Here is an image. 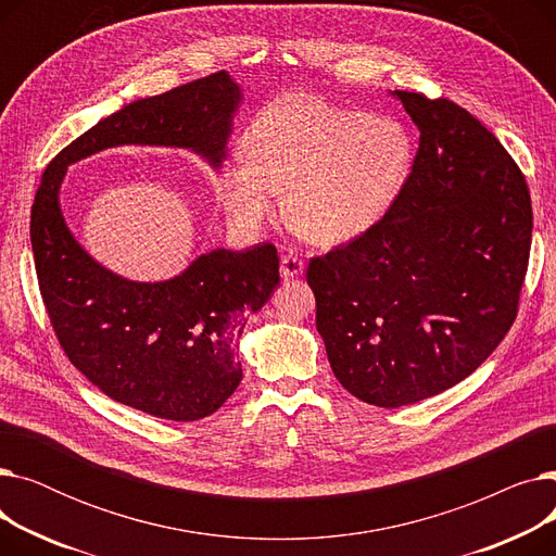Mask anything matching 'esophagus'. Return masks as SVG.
Listing matches in <instances>:
<instances>
[{"instance_id": "1", "label": "esophagus", "mask_w": 556, "mask_h": 556, "mask_svg": "<svg viewBox=\"0 0 556 556\" xmlns=\"http://www.w3.org/2000/svg\"><path fill=\"white\" fill-rule=\"evenodd\" d=\"M304 270V261L295 254H283L281 261H279V273L283 279H293V277H300Z\"/></svg>"}]
</instances>
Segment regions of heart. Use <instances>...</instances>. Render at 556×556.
<instances>
[{
	"label": "heart",
	"mask_w": 556,
	"mask_h": 556,
	"mask_svg": "<svg viewBox=\"0 0 556 556\" xmlns=\"http://www.w3.org/2000/svg\"><path fill=\"white\" fill-rule=\"evenodd\" d=\"M243 143L248 155H233L216 178L229 220L258 229L286 190L288 223L319 245L352 241L381 220L415 160L403 124L304 92L263 108Z\"/></svg>",
	"instance_id": "1"
}]
</instances>
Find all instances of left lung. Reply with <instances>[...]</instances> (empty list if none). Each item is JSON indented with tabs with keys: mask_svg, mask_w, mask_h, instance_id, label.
I'll return each mask as SVG.
<instances>
[{
	"mask_svg": "<svg viewBox=\"0 0 556 556\" xmlns=\"http://www.w3.org/2000/svg\"><path fill=\"white\" fill-rule=\"evenodd\" d=\"M394 97L421 132L403 191L306 270L336 378L378 407L440 394L491 356L532 245L528 182L495 135L448 99Z\"/></svg>",
	"mask_w": 556,
	"mask_h": 556,
	"instance_id": "obj_1",
	"label": "left lung"
}]
</instances>
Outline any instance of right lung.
Masks as SVG:
<instances>
[{"label":"right lung","instance_id":"add662e5","mask_svg":"<svg viewBox=\"0 0 556 556\" xmlns=\"http://www.w3.org/2000/svg\"><path fill=\"white\" fill-rule=\"evenodd\" d=\"M241 99L218 72L124 105L49 162L31 207L38 283L63 352L110 399L168 421L210 417L239 388L233 346L279 283L277 248H218L173 279L130 281L78 245L58 193L70 164L114 146L189 149L218 168Z\"/></svg>","mask_w":556,"mask_h":556}]
</instances>
